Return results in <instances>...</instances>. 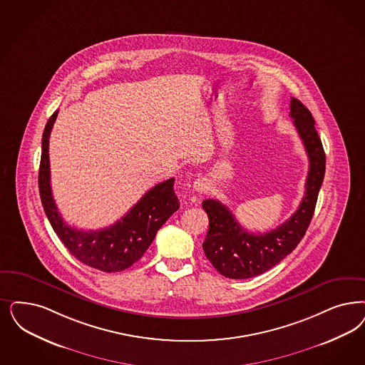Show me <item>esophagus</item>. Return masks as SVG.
Returning <instances> with one entry per match:
<instances>
[{"label":"esophagus","instance_id":"esophagus-1","mask_svg":"<svg viewBox=\"0 0 365 365\" xmlns=\"http://www.w3.org/2000/svg\"><path fill=\"white\" fill-rule=\"evenodd\" d=\"M192 187L198 192H205L207 190V182H206L205 178H198V179H195Z\"/></svg>","mask_w":365,"mask_h":365}]
</instances>
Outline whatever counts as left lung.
Instances as JSON below:
<instances>
[{
  "label": "left lung",
  "instance_id": "8db88e82",
  "mask_svg": "<svg viewBox=\"0 0 365 365\" xmlns=\"http://www.w3.org/2000/svg\"><path fill=\"white\" fill-rule=\"evenodd\" d=\"M289 117L307 152L309 174L301 205L286 222L271 232L255 235L240 225L224 203L215 200L202 202L209 217V230L202 248L214 268L225 277L248 279L271 269L297 248L310 225L325 176L327 158L314 118L301 101L291 98Z\"/></svg>",
  "mask_w": 365,
  "mask_h": 365
}]
</instances>
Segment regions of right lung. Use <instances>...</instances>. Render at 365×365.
<instances>
[{
    "label": "right lung",
    "mask_w": 365,
    "mask_h": 365,
    "mask_svg": "<svg viewBox=\"0 0 365 365\" xmlns=\"http://www.w3.org/2000/svg\"><path fill=\"white\" fill-rule=\"evenodd\" d=\"M58 117L52 114L43 132L41 159L38 168V192L51 227L64 247L81 263L103 272H118L129 268L148 250L158 230L179 209L174 191L175 179H167L147 191L140 201L112 227L100 230H81L64 222L51 190V129Z\"/></svg>",
    "instance_id": "1"
}]
</instances>
